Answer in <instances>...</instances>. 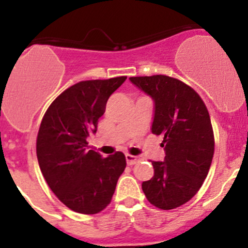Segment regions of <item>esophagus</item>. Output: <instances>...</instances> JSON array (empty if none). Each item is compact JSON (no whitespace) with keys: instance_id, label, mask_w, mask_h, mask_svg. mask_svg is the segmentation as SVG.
Listing matches in <instances>:
<instances>
[{"instance_id":"esophagus-1","label":"esophagus","mask_w":248,"mask_h":248,"mask_svg":"<svg viewBox=\"0 0 248 248\" xmlns=\"http://www.w3.org/2000/svg\"><path fill=\"white\" fill-rule=\"evenodd\" d=\"M126 162L128 166H132V164H136L137 162H139V157L132 156V155H126Z\"/></svg>"}]
</instances>
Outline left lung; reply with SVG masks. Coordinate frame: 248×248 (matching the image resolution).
<instances>
[{"label":"left lung","mask_w":248,"mask_h":248,"mask_svg":"<svg viewBox=\"0 0 248 248\" xmlns=\"http://www.w3.org/2000/svg\"><path fill=\"white\" fill-rule=\"evenodd\" d=\"M129 80L152 98L151 131L164 136V161L152 162L154 176L142 182V192L158 209H175L196 196L211 166L215 140L209 111L199 94L175 78Z\"/></svg>","instance_id":"left-lung-1"}]
</instances>
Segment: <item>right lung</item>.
Instances as JSON below:
<instances>
[{
    "instance_id": "1",
    "label": "right lung",
    "mask_w": 248,
    "mask_h": 248,
    "mask_svg": "<svg viewBox=\"0 0 248 248\" xmlns=\"http://www.w3.org/2000/svg\"><path fill=\"white\" fill-rule=\"evenodd\" d=\"M127 77L86 80L68 87L44 114L37 158L46 184L67 207L85 215L106 209L126 168L122 152L102 158L86 141L96 133L109 97Z\"/></svg>"
}]
</instances>
